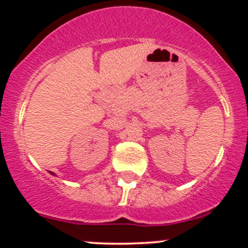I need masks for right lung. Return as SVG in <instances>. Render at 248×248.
Segmentation results:
<instances>
[{
    "mask_svg": "<svg viewBox=\"0 0 248 248\" xmlns=\"http://www.w3.org/2000/svg\"><path fill=\"white\" fill-rule=\"evenodd\" d=\"M49 172H50V173H51V175H55V173H53V172H52V171H49ZM55 176H56V175H55Z\"/></svg>",
    "mask_w": 248,
    "mask_h": 248,
    "instance_id": "right-lung-1",
    "label": "right lung"
}]
</instances>
